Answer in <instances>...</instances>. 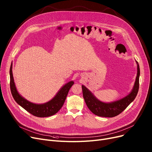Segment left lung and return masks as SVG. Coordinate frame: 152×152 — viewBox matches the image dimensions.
I'll return each mask as SVG.
<instances>
[{"instance_id": "left-lung-1", "label": "left lung", "mask_w": 152, "mask_h": 152, "mask_svg": "<svg viewBox=\"0 0 152 152\" xmlns=\"http://www.w3.org/2000/svg\"><path fill=\"white\" fill-rule=\"evenodd\" d=\"M137 63V74L134 88L124 98L109 103H103L95 98L84 86H82L83 97L87 107L95 115L102 117H115L122 113L136 97L139 88L140 68Z\"/></svg>"}]
</instances>
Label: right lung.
<instances>
[{"instance_id": "1", "label": "right lung", "mask_w": 152, "mask_h": 152, "mask_svg": "<svg viewBox=\"0 0 152 152\" xmlns=\"http://www.w3.org/2000/svg\"><path fill=\"white\" fill-rule=\"evenodd\" d=\"M10 77L11 93L15 102L31 115L40 118L50 116L57 113L63 105L70 88L74 84L73 81L68 83L61 87L55 97L49 102L44 104H35L26 100L18 94L13 80L12 65H11L10 69Z\"/></svg>"}]
</instances>
